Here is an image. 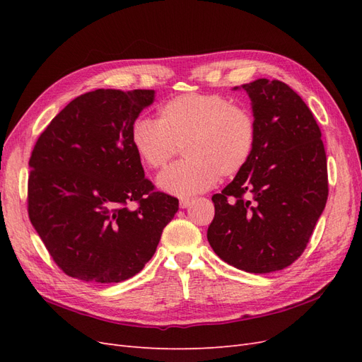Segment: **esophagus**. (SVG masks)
<instances>
[{"label":"esophagus","instance_id":"34e87169","mask_svg":"<svg viewBox=\"0 0 362 362\" xmlns=\"http://www.w3.org/2000/svg\"><path fill=\"white\" fill-rule=\"evenodd\" d=\"M192 202H193V199H190V198H182V199H180V206L187 208V206H190Z\"/></svg>","mask_w":362,"mask_h":362}]
</instances>
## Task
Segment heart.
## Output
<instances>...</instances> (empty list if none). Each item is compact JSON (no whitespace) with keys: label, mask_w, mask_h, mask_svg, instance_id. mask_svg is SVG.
I'll list each match as a JSON object with an SVG mask.
<instances>
[{"label":"heart","mask_w":362,"mask_h":362,"mask_svg":"<svg viewBox=\"0 0 362 362\" xmlns=\"http://www.w3.org/2000/svg\"><path fill=\"white\" fill-rule=\"evenodd\" d=\"M131 146L151 170L163 169L182 145L185 160L164 170L157 185L175 196H194L231 177L247 163L255 145L254 117L214 93H185L164 103L158 120L137 119Z\"/></svg>","instance_id":"obj_1"}]
</instances>
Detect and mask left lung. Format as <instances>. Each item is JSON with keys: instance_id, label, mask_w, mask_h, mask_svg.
<instances>
[{"instance_id": "8db88e82", "label": "left lung", "mask_w": 362, "mask_h": 362, "mask_svg": "<svg viewBox=\"0 0 362 362\" xmlns=\"http://www.w3.org/2000/svg\"><path fill=\"white\" fill-rule=\"evenodd\" d=\"M250 98L255 145L245 166L213 196L208 243L240 270L270 273L298 259L327 199L320 128L291 87L259 78L235 86Z\"/></svg>"}]
</instances>
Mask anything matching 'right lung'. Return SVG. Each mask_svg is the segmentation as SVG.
Returning <instances> with one entry per match:
<instances>
[{"instance_id":"add662e5","label":"right lung","mask_w":362,"mask_h":362,"mask_svg":"<svg viewBox=\"0 0 362 362\" xmlns=\"http://www.w3.org/2000/svg\"><path fill=\"white\" fill-rule=\"evenodd\" d=\"M154 100V90L84 93L51 120L31 152L30 221L72 278L112 284L134 276L178 211V199L145 178L129 140Z\"/></svg>"}]
</instances>
